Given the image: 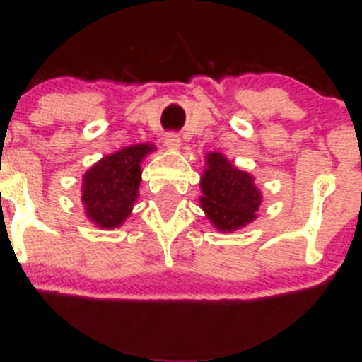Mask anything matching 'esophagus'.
<instances>
[{
    "mask_svg": "<svg viewBox=\"0 0 362 362\" xmlns=\"http://www.w3.org/2000/svg\"><path fill=\"white\" fill-rule=\"evenodd\" d=\"M165 146L170 151H178L180 149V138L177 134H173V132H170V134L165 136Z\"/></svg>",
    "mask_w": 362,
    "mask_h": 362,
    "instance_id": "esophagus-1",
    "label": "esophagus"
}]
</instances>
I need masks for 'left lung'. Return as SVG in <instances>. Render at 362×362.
Returning a JSON list of instances; mask_svg holds the SVG:
<instances>
[{
    "label": "left lung",
    "instance_id": "8db88e82",
    "mask_svg": "<svg viewBox=\"0 0 362 362\" xmlns=\"http://www.w3.org/2000/svg\"><path fill=\"white\" fill-rule=\"evenodd\" d=\"M201 192L199 204L221 233H231L255 221V213L262 204V192L253 175L216 151L206 153Z\"/></svg>",
    "mask_w": 362,
    "mask_h": 362
}]
</instances>
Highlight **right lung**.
<instances>
[{"label": "right lung", "mask_w": 362, "mask_h": 362, "mask_svg": "<svg viewBox=\"0 0 362 362\" xmlns=\"http://www.w3.org/2000/svg\"><path fill=\"white\" fill-rule=\"evenodd\" d=\"M155 144H131L103 156L81 178V204L85 216L100 230L122 226L139 195L141 163Z\"/></svg>", "instance_id": "1"}]
</instances>
